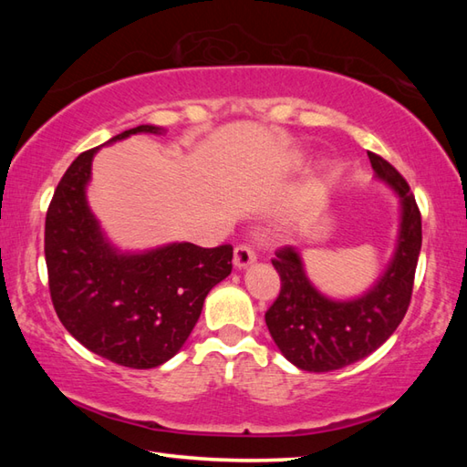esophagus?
<instances>
[{"instance_id":"34e87169","label":"esophagus","mask_w":467,"mask_h":467,"mask_svg":"<svg viewBox=\"0 0 467 467\" xmlns=\"http://www.w3.org/2000/svg\"><path fill=\"white\" fill-rule=\"evenodd\" d=\"M254 261H256V254L249 244H236V249H234V266H236V269H244V266H249Z\"/></svg>"}]
</instances>
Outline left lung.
<instances>
[{
	"instance_id": "obj_1",
	"label": "left lung",
	"mask_w": 467,
	"mask_h": 467,
	"mask_svg": "<svg viewBox=\"0 0 467 467\" xmlns=\"http://www.w3.org/2000/svg\"><path fill=\"white\" fill-rule=\"evenodd\" d=\"M375 176L400 194L401 224L393 259L373 289L353 301H333L311 285L293 246L276 251L273 266L281 291L265 313L273 341L293 365L325 373L351 365L381 347L403 321L421 251V214L410 184L375 152Z\"/></svg>"
}]
</instances>
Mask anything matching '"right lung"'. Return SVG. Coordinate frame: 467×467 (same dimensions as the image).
Masks as SVG:
<instances>
[{"label":"right lung","mask_w":467,"mask_h":467,"mask_svg":"<svg viewBox=\"0 0 467 467\" xmlns=\"http://www.w3.org/2000/svg\"><path fill=\"white\" fill-rule=\"evenodd\" d=\"M140 132L162 134V128L136 126L106 144ZM98 150L69 164L47 206L49 295L59 321L86 349L132 369H150L181 351L208 291L233 271V246L172 243L140 254L118 253L86 201Z\"/></svg>","instance_id":"1"}]
</instances>
